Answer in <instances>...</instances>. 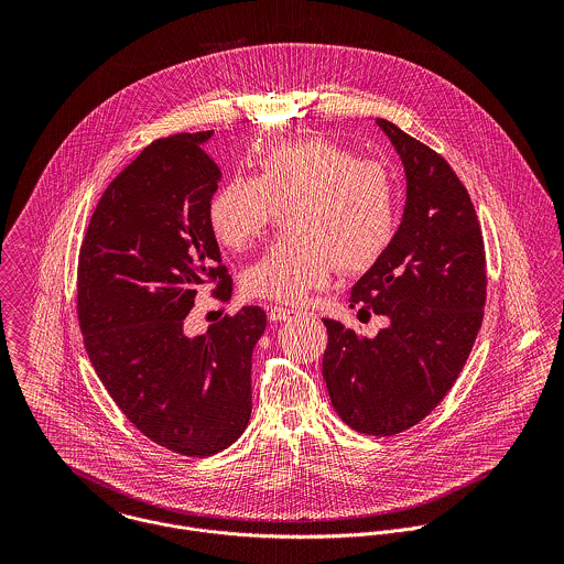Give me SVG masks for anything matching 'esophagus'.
I'll list each match as a JSON object with an SVG mask.
<instances>
[{"instance_id":"obj_1","label":"esophagus","mask_w":564,"mask_h":564,"mask_svg":"<svg viewBox=\"0 0 564 564\" xmlns=\"http://www.w3.org/2000/svg\"><path fill=\"white\" fill-rule=\"evenodd\" d=\"M293 313H295V311L284 308V306H271V308H269V319H271V322H286V319H291Z\"/></svg>"}]
</instances>
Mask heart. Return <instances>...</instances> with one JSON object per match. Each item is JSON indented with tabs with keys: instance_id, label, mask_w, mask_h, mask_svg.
Returning a JSON list of instances; mask_svg holds the SVG:
<instances>
[{
	"instance_id": "1",
	"label": "heart",
	"mask_w": 564,
	"mask_h": 564,
	"mask_svg": "<svg viewBox=\"0 0 564 564\" xmlns=\"http://www.w3.org/2000/svg\"><path fill=\"white\" fill-rule=\"evenodd\" d=\"M258 175H237L210 199V228L228 249L241 251L289 208V237L273 242L242 271V291L297 304L323 289L336 267L371 269L391 247L400 221L398 184L389 169L360 161L327 139H302L269 148Z\"/></svg>"
}]
</instances>
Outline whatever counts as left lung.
<instances>
[{"instance_id":"8db88e82","label":"left lung","mask_w":564,"mask_h":564,"mask_svg":"<svg viewBox=\"0 0 564 564\" xmlns=\"http://www.w3.org/2000/svg\"><path fill=\"white\" fill-rule=\"evenodd\" d=\"M405 173L402 224L354 284L356 304L389 325L367 338L323 319V380L356 432L393 436L427 416L463 371L480 332L486 260L471 197L452 166L395 123L376 119Z\"/></svg>"}]
</instances>
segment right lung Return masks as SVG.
I'll list each match as a JSON object with an SVG mask.
<instances>
[{"label":"right lung","instance_id":"obj_1","mask_svg":"<svg viewBox=\"0 0 564 564\" xmlns=\"http://www.w3.org/2000/svg\"><path fill=\"white\" fill-rule=\"evenodd\" d=\"M213 130L154 141L104 191L78 264L84 347L110 398L154 443L213 456L251 416V351L267 327L242 306L188 336L197 291L232 295L208 206L221 171L204 145Z\"/></svg>","mask_w":564,"mask_h":564}]
</instances>
